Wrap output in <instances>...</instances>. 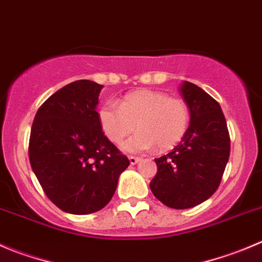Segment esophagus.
Instances as JSON below:
<instances>
[{"label":"esophagus","instance_id":"obj_1","mask_svg":"<svg viewBox=\"0 0 262 262\" xmlns=\"http://www.w3.org/2000/svg\"><path fill=\"white\" fill-rule=\"evenodd\" d=\"M141 161V157H136V156H129V162L130 165H136Z\"/></svg>","mask_w":262,"mask_h":262}]
</instances>
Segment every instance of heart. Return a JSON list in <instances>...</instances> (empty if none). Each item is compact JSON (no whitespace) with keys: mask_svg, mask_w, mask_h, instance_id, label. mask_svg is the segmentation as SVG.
I'll return each instance as SVG.
<instances>
[{"mask_svg":"<svg viewBox=\"0 0 262 262\" xmlns=\"http://www.w3.org/2000/svg\"><path fill=\"white\" fill-rule=\"evenodd\" d=\"M98 121L103 134L114 143H123L126 152L156 148L166 151L177 146L187 132L189 110L184 100L170 97L161 91L139 90L126 95L120 106L106 103L98 110Z\"/></svg>","mask_w":262,"mask_h":262,"instance_id":"obj_1","label":"heart"}]
</instances>
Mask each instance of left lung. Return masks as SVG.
Segmentation results:
<instances>
[{
    "mask_svg": "<svg viewBox=\"0 0 262 262\" xmlns=\"http://www.w3.org/2000/svg\"><path fill=\"white\" fill-rule=\"evenodd\" d=\"M180 93L189 108V126L180 143L155 159L149 183L157 200L171 209H190L215 193L229 160L230 138L219 103L199 85L183 82Z\"/></svg>",
    "mask_w": 262,
    "mask_h": 262,
    "instance_id": "obj_1",
    "label": "left lung"
}]
</instances>
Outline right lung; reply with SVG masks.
<instances>
[{"mask_svg":"<svg viewBox=\"0 0 262 262\" xmlns=\"http://www.w3.org/2000/svg\"><path fill=\"white\" fill-rule=\"evenodd\" d=\"M103 85L77 80L45 101L33 121L29 161L48 199L62 211L87 215L113 199L128 157L103 134L98 96Z\"/></svg>","mask_w":262,"mask_h":262,"instance_id":"obj_1","label":"right lung"}]
</instances>
